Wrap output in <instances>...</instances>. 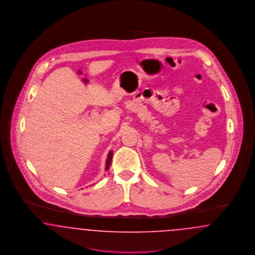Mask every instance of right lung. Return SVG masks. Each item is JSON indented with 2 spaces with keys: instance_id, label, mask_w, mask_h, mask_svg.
I'll return each mask as SVG.
<instances>
[{
  "instance_id": "obj_1",
  "label": "right lung",
  "mask_w": 255,
  "mask_h": 255,
  "mask_svg": "<svg viewBox=\"0 0 255 255\" xmlns=\"http://www.w3.org/2000/svg\"><path fill=\"white\" fill-rule=\"evenodd\" d=\"M112 156H113V152L111 151L108 155V159H107V166H106V169H109V165H111V161H112Z\"/></svg>"
}]
</instances>
